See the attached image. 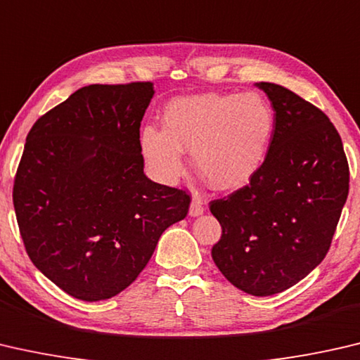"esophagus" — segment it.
I'll use <instances>...</instances> for the list:
<instances>
[{
    "label": "esophagus",
    "instance_id": "esophagus-1",
    "mask_svg": "<svg viewBox=\"0 0 360 360\" xmlns=\"http://www.w3.org/2000/svg\"><path fill=\"white\" fill-rule=\"evenodd\" d=\"M202 212H204V201L196 194V196H193V199H191L190 215L191 217H198V215H201Z\"/></svg>",
    "mask_w": 360,
    "mask_h": 360
}]
</instances>
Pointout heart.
Listing matches in <instances>:
<instances>
[{"instance_id": "obj_1", "label": "heart", "mask_w": 360, "mask_h": 360, "mask_svg": "<svg viewBox=\"0 0 360 360\" xmlns=\"http://www.w3.org/2000/svg\"><path fill=\"white\" fill-rule=\"evenodd\" d=\"M162 126L141 131V150L153 172L172 184L185 172V153L210 186L234 190L247 184L266 156L274 115L255 92L176 97Z\"/></svg>"}]
</instances>
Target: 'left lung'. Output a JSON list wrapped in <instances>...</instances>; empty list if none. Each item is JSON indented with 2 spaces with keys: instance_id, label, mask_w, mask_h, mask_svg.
I'll list each match as a JSON object with an SVG mask.
<instances>
[{
  "instance_id": "obj_1",
  "label": "left lung",
  "mask_w": 360,
  "mask_h": 360,
  "mask_svg": "<svg viewBox=\"0 0 360 360\" xmlns=\"http://www.w3.org/2000/svg\"><path fill=\"white\" fill-rule=\"evenodd\" d=\"M274 132L260 169L209 202L221 238L212 258L234 287L255 297L306 278L332 244L349 191L343 141L322 110L274 82H260Z\"/></svg>"
}]
</instances>
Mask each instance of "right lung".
<instances>
[{"label": "right lung", "mask_w": 360, "mask_h": 360, "mask_svg": "<svg viewBox=\"0 0 360 360\" xmlns=\"http://www.w3.org/2000/svg\"><path fill=\"white\" fill-rule=\"evenodd\" d=\"M153 82L91 84L34 122L14 179L25 250L41 273L82 302L124 290L191 198L143 174L140 122Z\"/></svg>", "instance_id": "add662e5"}]
</instances>
